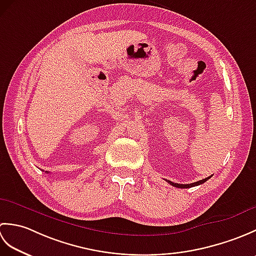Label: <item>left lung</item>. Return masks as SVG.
Listing matches in <instances>:
<instances>
[{
    "instance_id": "left-lung-1",
    "label": "left lung",
    "mask_w": 256,
    "mask_h": 256,
    "mask_svg": "<svg viewBox=\"0 0 256 256\" xmlns=\"http://www.w3.org/2000/svg\"><path fill=\"white\" fill-rule=\"evenodd\" d=\"M210 178H211V176H210V177H206V178H204V179H202V180L196 182H192V184H176V182H170V180H167V182H168V184H170L172 186L176 187V188H190V187H194V186H198V184H204V182H206L208 180V179H210Z\"/></svg>"
}]
</instances>
